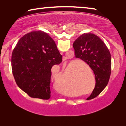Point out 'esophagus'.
Segmentation results:
<instances>
[{"instance_id":"esophagus-1","label":"esophagus","mask_w":126,"mask_h":126,"mask_svg":"<svg viewBox=\"0 0 126 126\" xmlns=\"http://www.w3.org/2000/svg\"><path fill=\"white\" fill-rule=\"evenodd\" d=\"M61 54H62V53H63V52H61ZM65 58H63V61H64V60H65Z\"/></svg>"}]
</instances>
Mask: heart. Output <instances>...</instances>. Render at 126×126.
I'll use <instances>...</instances> for the list:
<instances>
[{"mask_svg":"<svg viewBox=\"0 0 126 126\" xmlns=\"http://www.w3.org/2000/svg\"><path fill=\"white\" fill-rule=\"evenodd\" d=\"M78 63L80 64H84V62H83L82 61H79ZM77 64H75L72 68V73H71V77L72 79H74V83H75L76 86L77 87H83V89H86L87 91H88L90 88H87V87H91V84L89 82L86 81V79H79V78H77V77H76V75L75 74H77V72L78 71V68ZM70 68V67L69 68ZM68 68L67 69V71L68 72V69H69ZM56 83V82H55ZM88 87H87V86ZM57 89H58L59 91H61L64 94H67V93L68 92L71 91L72 89H73V83L72 82L71 80V77H70L69 74H66L65 76L64 79L63 80H59V82L57 84Z\"/></svg>","mask_w":126,"mask_h":126,"instance_id":"obj_1","label":"heart"}]
</instances>
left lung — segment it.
<instances>
[{"label": "left lung", "instance_id": "1", "mask_svg": "<svg viewBox=\"0 0 126 126\" xmlns=\"http://www.w3.org/2000/svg\"><path fill=\"white\" fill-rule=\"evenodd\" d=\"M76 58L84 61L95 75V86L87 99L94 98L105 88L111 73V56L106 44L96 35L84 33L73 44Z\"/></svg>", "mask_w": 126, "mask_h": 126}]
</instances>
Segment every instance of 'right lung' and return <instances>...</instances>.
Listing matches in <instances>:
<instances>
[{"label":"right lung","mask_w":126,"mask_h":126,"mask_svg":"<svg viewBox=\"0 0 126 126\" xmlns=\"http://www.w3.org/2000/svg\"><path fill=\"white\" fill-rule=\"evenodd\" d=\"M62 62L52 38L44 32L33 31L21 38L13 51V74L18 86L29 96L48 99L51 69Z\"/></svg>","instance_id":"obj_1"}]
</instances>
